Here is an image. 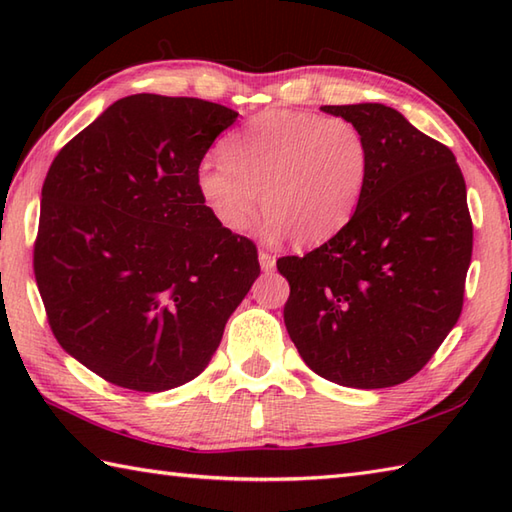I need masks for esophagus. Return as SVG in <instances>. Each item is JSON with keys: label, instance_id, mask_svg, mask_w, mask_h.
Instances as JSON below:
<instances>
[{"label": "esophagus", "instance_id": "34e87169", "mask_svg": "<svg viewBox=\"0 0 512 512\" xmlns=\"http://www.w3.org/2000/svg\"><path fill=\"white\" fill-rule=\"evenodd\" d=\"M259 264H262L264 273H273L275 270V257L268 250H259Z\"/></svg>", "mask_w": 512, "mask_h": 512}]
</instances>
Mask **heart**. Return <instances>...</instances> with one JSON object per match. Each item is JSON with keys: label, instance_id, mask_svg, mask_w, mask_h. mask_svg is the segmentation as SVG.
I'll return each mask as SVG.
<instances>
[{"label": "heart", "instance_id": "obj_1", "mask_svg": "<svg viewBox=\"0 0 512 512\" xmlns=\"http://www.w3.org/2000/svg\"><path fill=\"white\" fill-rule=\"evenodd\" d=\"M226 160L198 167V193L217 224L242 233L259 211L273 233L319 246L341 233L369 176L365 134L341 116L268 110L228 136Z\"/></svg>", "mask_w": 512, "mask_h": 512}]
</instances>
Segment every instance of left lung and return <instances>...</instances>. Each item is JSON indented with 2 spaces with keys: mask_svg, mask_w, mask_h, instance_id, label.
<instances>
[{
  "mask_svg": "<svg viewBox=\"0 0 512 512\" xmlns=\"http://www.w3.org/2000/svg\"><path fill=\"white\" fill-rule=\"evenodd\" d=\"M358 125L369 176L341 233L277 259L284 321L325 380L383 389L416 376L458 323L473 253L464 176L453 151L380 103L325 105Z\"/></svg>",
  "mask_w": 512,
  "mask_h": 512,
  "instance_id": "left-lung-1",
  "label": "left lung"
}]
</instances>
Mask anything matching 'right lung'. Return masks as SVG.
Wrapping results in <instances>:
<instances>
[{
    "instance_id": "add662e5",
    "label": "right lung",
    "mask_w": 512,
    "mask_h": 512,
    "mask_svg": "<svg viewBox=\"0 0 512 512\" xmlns=\"http://www.w3.org/2000/svg\"><path fill=\"white\" fill-rule=\"evenodd\" d=\"M235 118L132 94L52 160L35 279L54 339L107 383L154 394L200 376L259 277L255 244L217 224L195 184Z\"/></svg>"
}]
</instances>
